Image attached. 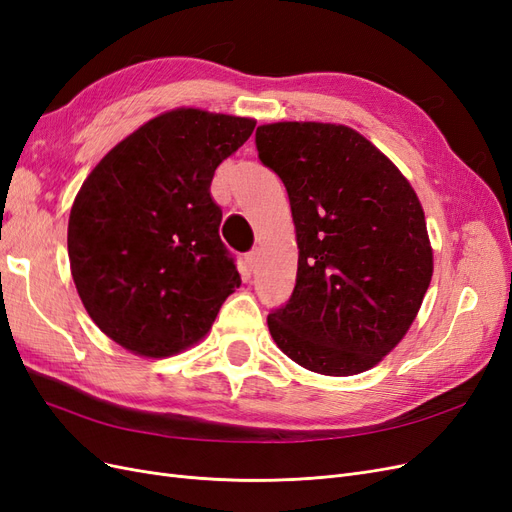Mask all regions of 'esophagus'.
<instances>
[{
  "label": "esophagus",
  "instance_id": "1",
  "mask_svg": "<svg viewBox=\"0 0 512 512\" xmlns=\"http://www.w3.org/2000/svg\"><path fill=\"white\" fill-rule=\"evenodd\" d=\"M256 265H258V252L245 254V269H247V271H254Z\"/></svg>",
  "mask_w": 512,
  "mask_h": 512
}]
</instances>
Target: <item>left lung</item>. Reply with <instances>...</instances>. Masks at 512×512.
I'll use <instances>...</instances> for the list:
<instances>
[{"label": "left lung", "mask_w": 512, "mask_h": 512, "mask_svg": "<svg viewBox=\"0 0 512 512\" xmlns=\"http://www.w3.org/2000/svg\"><path fill=\"white\" fill-rule=\"evenodd\" d=\"M256 149L286 185L299 245L292 297L267 318L273 342L316 374H361L404 339L429 288L421 200L378 147L339 123H267Z\"/></svg>", "instance_id": "8db88e82"}]
</instances>
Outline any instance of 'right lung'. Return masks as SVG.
I'll return each mask as SVG.
<instances>
[{
  "instance_id": "1",
  "label": "right lung",
  "mask_w": 512,
  "mask_h": 512,
  "mask_svg": "<svg viewBox=\"0 0 512 512\" xmlns=\"http://www.w3.org/2000/svg\"><path fill=\"white\" fill-rule=\"evenodd\" d=\"M254 119L175 108L123 138L74 198L68 256L98 329L162 359L203 339L241 277L220 239L211 181Z\"/></svg>"
}]
</instances>
